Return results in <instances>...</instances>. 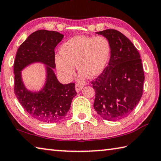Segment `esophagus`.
I'll list each match as a JSON object with an SVG mask.
<instances>
[{
	"instance_id": "34e87169",
	"label": "esophagus",
	"mask_w": 161,
	"mask_h": 161,
	"mask_svg": "<svg viewBox=\"0 0 161 161\" xmlns=\"http://www.w3.org/2000/svg\"><path fill=\"white\" fill-rule=\"evenodd\" d=\"M83 88V85L82 84H76L75 85V89L76 91H77V92H80L81 90V89Z\"/></svg>"
}]
</instances>
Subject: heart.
<instances>
[{
    "label": "heart",
    "instance_id": "b5f03b06",
    "mask_svg": "<svg viewBox=\"0 0 161 161\" xmlns=\"http://www.w3.org/2000/svg\"><path fill=\"white\" fill-rule=\"evenodd\" d=\"M57 56L55 64L58 72L68 79L75 73V66L81 74L96 77L104 69L110 53L108 42L104 37L79 36L64 42Z\"/></svg>",
    "mask_w": 161,
    "mask_h": 161
}]
</instances>
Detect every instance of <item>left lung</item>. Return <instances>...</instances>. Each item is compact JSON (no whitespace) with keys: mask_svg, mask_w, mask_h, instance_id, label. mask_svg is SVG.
<instances>
[{"mask_svg":"<svg viewBox=\"0 0 161 161\" xmlns=\"http://www.w3.org/2000/svg\"><path fill=\"white\" fill-rule=\"evenodd\" d=\"M107 38L108 64L91 83L95 91L94 108L103 119L116 121L132 112L143 94L144 72L140 54L127 37L116 30L97 32Z\"/></svg>","mask_w":161,"mask_h":161,"instance_id":"8db88e82","label":"left lung"}]
</instances>
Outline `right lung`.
Here are the masks:
<instances>
[{"label":"right lung","instance_id":"obj_1","mask_svg":"<svg viewBox=\"0 0 161 161\" xmlns=\"http://www.w3.org/2000/svg\"><path fill=\"white\" fill-rule=\"evenodd\" d=\"M63 36L57 31L40 30L34 32L18 47L14 61L15 96L30 116L45 123H56L63 119L77 94L74 82L61 84L53 72L54 48ZM35 61L48 65L46 84L38 93L27 91L21 80L20 71Z\"/></svg>","mask_w":161,"mask_h":161}]
</instances>
